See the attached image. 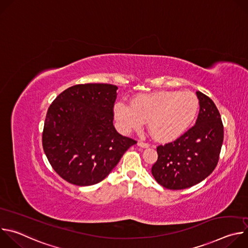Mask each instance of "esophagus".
Returning <instances> with one entry per match:
<instances>
[{"mask_svg":"<svg viewBox=\"0 0 248 248\" xmlns=\"http://www.w3.org/2000/svg\"><path fill=\"white\" fill-rule=\"evenodd\" d=\"M137 145L140 146V147H142V148H147V147H149V144H148L147 142H144V141H138Z\"/></svg>","mask_w":248,"mask_h":248,"instance_id":"obj_1","label":"esophagus"}]
</instances>
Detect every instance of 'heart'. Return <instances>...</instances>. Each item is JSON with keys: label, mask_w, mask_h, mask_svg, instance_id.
Wrapping results in <instances>:
<instances>
[{"label": "heart", "mask_w": 248, "mask_h": 248, "mask_svg": "<svg viewBox=\"0 0 248 248\" xmlns=\"http://www.w3.org/2000/svg\"><path fill=\"white\" fill-rule=\"evenodd\" d=\"M199 100L191 92L158 91L135 96L130 105H115L114 116L124 133L139 129L147 122L150 133L160 141L179 138L194 123Z\"/></svg>", "instance_id": "b5f03b06"}]
</instances>
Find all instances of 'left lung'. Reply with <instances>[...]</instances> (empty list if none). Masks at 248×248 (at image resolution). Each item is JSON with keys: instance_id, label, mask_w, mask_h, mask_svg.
<instances>
[{"instance_id": "8db88e82", "label": "left lung", "mask_w": 248, "mask_h": 248, "mask_svg": "<svg viewBox=\"0 0 248 248\" xmlns=\"http://www.w3.org/2000/svg\"><path fill=\"white\" fill-rule=\"evenodd\" d=\"M195 124L173 142L157 147L152 174L163 187L179 190L205 180L216 168L224 140L221 115L214 102L200 91Z\"/></svg>"}]
</instances>
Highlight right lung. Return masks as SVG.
I'll list each match as a JSON object with an SVG mask.
<instances>
[{"instance_id": "right-lung-1", "label": "right lung", "mask_w": 248, "mask_h": 248, "mask_svg": "<svg viewBox=\"0 0 248 248\" xmlns=\"http://www.w3.org/2000/svg\"><path fill=\"white\" fill-rule=\"evenodd\" d=\"M117 89L107 83L77 84L50 105L43 149L52 168L67 183L87 186L102 182L136 143L114 126Z\"/></svg>"}]
</instances>
